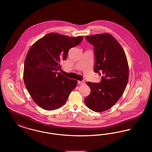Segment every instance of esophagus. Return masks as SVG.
<instances>
[{"mask_svg":"<svg viewBox=\"0 0 152 152\" xmlns=\"http://www.w3.org/2000/svg\"><path fill=\"white\" fill-rule=\"evenodd\" d=\"M85 83L84 81H78V84H84Z\"/></svg>","mask_w":152,"mask_h":152,"instance_id":"34e87169","label":"esophagus"}]
</instances>
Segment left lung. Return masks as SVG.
Returning a JSON list of instances; mask_svg holds the SVG:
<instances>
[{
	"mask_svg": "<svg viewBox=\"0 0 152 152\" xmlns=\"http://www.w3.org/2000/svg\"><path fill=\"white\" fill-rule=\"evenodd\" d=\"M86 39L94 46V72L102 76L100 83L87 82L91 91L84 101L88 108L101 112L113 106L123 95L129 78L128 60L122 47L110 34Z\"/></svg>",
	"mask_w": 152,
	"mask_h": 152,
	"instance_id": "obj_1",
	"label": "left lung"
}]
</instances>
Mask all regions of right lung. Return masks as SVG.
I'll use <instances>...</instances> for the list:
<instances>
[{
    "instance_id": "add662e5",
    "label": "right lung",
    "mask_w": 152,
    "mask_h": 152,
    "mask_svg": "<svg viewBox=\"0 0 152 152\" xmlns=\"http://www.w3.org/2000/svg\"><path fill=\"white\" fill-rule=\"evenodd\" d=\"M83 36L69 37L50 33L39 39L30 48L24 61L23 79L33 100L47 110L63 106L77 85L60 72L61 63L69 50L78 44Z\"/></svg>"
}]
</instances>
